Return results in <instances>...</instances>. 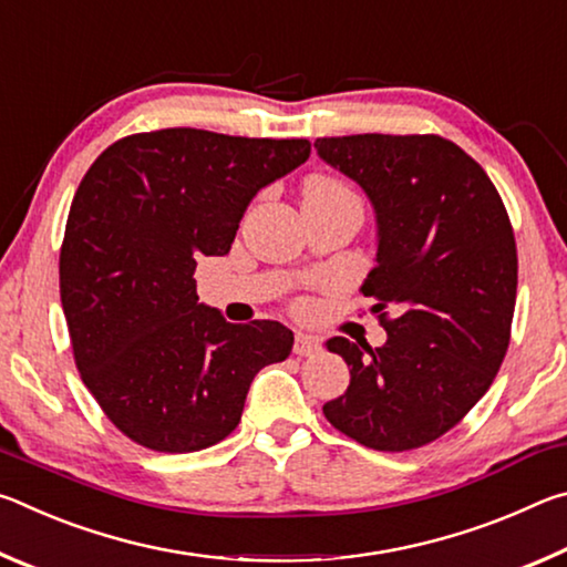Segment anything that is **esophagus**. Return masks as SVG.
Returning <instances> with one entry per match:
<instances>
[{
	"label": "esophagus",
	"mask_w": 567,
	"mask_h": 567,
	"mask_svg": "<svg viewBox=\"0 0 567 567\" xmlns=\"http://www.w3.org/2000/svg\"><path fill=\"white\" fill-rule=\"evenodd\" d=\"M292 350L297 358H312V354L320 352V340L310 338V334H297Z\"/></svg>",
	"instance_id": "esophagus-1"
}]
</instances>
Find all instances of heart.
<instances>
[{"mask_svg":"<svg viewBox=\"0 0 567 567\" xmlns=\"http://www.w3.org/2000/svg\"><path fill=\"white\" fill-rule=\"evenodd\" d=\"M352 195V192L342 185L340 179L328 177V175H312L305 179L302 185V199H330V197H342Z\"/></svg>","mask_w":567,"mask_h":567,"instance_id":"obj_1","label":"heart"}]
</instances>
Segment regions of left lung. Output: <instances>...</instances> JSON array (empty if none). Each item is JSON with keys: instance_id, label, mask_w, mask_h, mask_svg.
Listing matches in <instances>:
<instances>
[{"instance_id": "1", "label": "left lung", "mask_w": 567, "mask_h": 567, "mask_svg": "<svg viewBox=\"0 0 567 567\" xmlns=\"http://www.w3.org/2000/svg\"><path fill=\"white\" fill-rule=\"evenodd\" d=\"M315 150L375 207L362 295L388 332L382 348L328 340L350 385L322 412L364 447L405 453L455 427L501 370L517 292L511 217L485 169L437 134L320 137Z\"/></svg>"}]
</instances>
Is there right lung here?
<instances>
[{
	"instance_id": "right-lung-1",
	"label": "right lung",
	"mask_w": 567,
	"mask_h": 567,
	"mask_svg": "<svg viewBox=\"0 0 567 567\" xmlns=\"http://www.w3.org/2000/svg\"><path fill=\"white\" fill-rule=\"evenodd\" d=\"M307 157V140L172 127L117 140L82 177L60 252L62 310L82 382L137 445L219 443L257 372L290 354L285 324H233L197 302L195 267L227 255L257 192Z\"/></svg>"
}]
</instances>
